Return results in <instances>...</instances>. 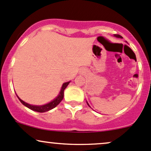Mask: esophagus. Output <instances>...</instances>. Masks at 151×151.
<instances>
[{
	"label": "esophagus",
	"mask_w": 151,
	"mask_h": 151,
	"mask_svg": "<svg viewBox=\"0 0 151 151\" xmlns=\"http://www.w3.org/2000/svg\"><path fill=\"white\" fill-rule=\"evenodd\" d=\"M84 72H85V70H83V71H82V73H84Z\"/></svg>",
	"instance_id": "34e87169"
}]
</instances>
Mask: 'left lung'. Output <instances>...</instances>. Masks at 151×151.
I'll list each match as a JSON object with an SVG mask.
<instances>
[{
    "instance_id": "1",
    "label": "left lung",
    "mask_w": 151,
    "mask_h": 151,
    "mask_svg": "<svg viewBox=\"0 0 151 151\" xmlns=\"http://www.w3.org/2000/svg\"><path fill=\"white\" fill-rule=\"evenodd\" d=\"M114 36H115V37H117V38H122L121 36L120 35H119V34H114ZM87 105H89V104H88V102H87ZM89 107H90V106H89Z\"/></svg>"
}]
</instances>
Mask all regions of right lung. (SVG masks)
Returning <instances> with one entry per match:
<instances>
[{"mask_svg": "<svg viewBox=\"0 0 151 151\" xmlns=\"http://www.w3.org/2000/svg\"><path fill=\"white\" fill-rule=\"evenodd\" d=\"M69 82H65V83L63 84L62 89H61V91H60V92H59V95H58L57 97H56V98L54 99V100H52L51 102H49V103L46 104V105H29V104L26 103V102H24V101H23L22 100H21V99H20L19 97H18V96H17V97H18V98H19V100L21 101V102L23 104V105L26 106V107H27L28 108L31 109V110L36 111V112H47V111L52 110L53 108H54L55 107H57V106L59 105V103H60L61 101L63 100V97H64V89H65L66 87H67L68 84H69Z\"/></svg>", "mask_w": 151, "mask_h": 151, "instance_id": "1", "label": "right lung"}]
</instances>
